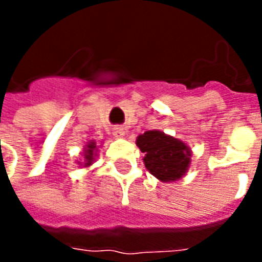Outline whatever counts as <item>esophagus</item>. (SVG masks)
Returning <instances> with one entry per match:
<instances>
[{
    "label": "esophagus",
    "instance_id": "1",
    "mask_svg": "<svg viewBox=\"0 0 262 262\" xmlns=\"http://www.w3.org/2000/svg\"><path fill=\"white\" fill-rule=\"evenodd\" d=\"M114 135L116 137H122L125 135V129L120 127V126H116V127H114Z\"/></svg>",
    "mask_w": 262,
    "mask_h": 262
}]
</instances>
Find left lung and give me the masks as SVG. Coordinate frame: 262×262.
<instances>
[{
	"mask_svg": "<svg viewBox=\"0 0 262 262\" xmlns=\"http://www.w3.org/2000/svg\"><path fill=\"white\" fill-rule=\"evenodd\" d=\"M137 147L144 153V165L160 181L180 180L189 165L187 144L163 132L148 130L137 137Z\"/></svg>",
	"mask_w": 262,
	"mask_h": 262,
	"instance_id": "8db88e82",
	"label": "left lung"
}]
</instances>
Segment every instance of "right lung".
Returning a JSON list of instances; mask_svg holds the SVG:
<instances>
[{"instance_id": "add662e5", "label": "right lung", "mask_w": 262, "mask_h": 262, "mask_svg": "<svg viewBox=\"0 0 262 262\" xmlns=\"http://www.w3.org/2000/svg\"><path fill=\"white\" fill-rule=\"evenodd\" d=\"M94 150H95V144H94V143H90V144L86 146V151H85L86 163H85V165L91 164L92 157H94Z\"/></svg>"}]
</instances>
